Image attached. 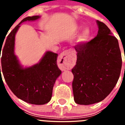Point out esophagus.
Instances as JSON below:
<instances>
[{"label":"esophagus","mask_w":125,"mask_h":125,"mask_svg":"<svg viewBox=\"0 0 125 125\" xmlns=\"http://www.w3.org/2000/svg\"><path fill=\"white\" fill-rule=\"evenodd\" d=\"M72 62L70 52L68 51H63L58 57V63L61 70L64 71L70 69Z\"/></svg>","instance_id":"esophagus-1"}]
</instances>
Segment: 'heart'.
<instances>
[{"label": "heart", "mask_w": 125, "mask_h": 125, "mask_svg": "<svg viewBox=\"0 0 125 125\" xmlns=\"http://www.w3.org/2000/svg\"><path fill=\"white\" fill-rule=\"evenodd\" d=\"M90 36V31L88 28L86 27L82 31L81 33L79 34L78 39V41L80 43H83L88 40Z\"/></svg>", "instance_id": "1"}]
</instances>
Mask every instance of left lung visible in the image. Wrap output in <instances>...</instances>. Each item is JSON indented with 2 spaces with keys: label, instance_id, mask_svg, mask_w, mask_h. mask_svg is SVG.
I'll list each match as a JSON object with an SVG mask.
<instances>
[{
  "label": "left lung",
  "instance_id": "obj_1",
  "mask_svg": "<svg viewBox=\"0 0 125 125\" xmlns=\"http://www.w3.org/2000/svg\"><path fill=\"white\" fill-rule=\"evenodd\" d=\"M98 32L93 39L75 46L77 52L73 91L77 104L99 103L111 92L121 73L122 59L118 39L103 22L96 21Z\"/></svg>",
  "mask_w": 125,
  "mask_h": 125
}]
</instances>
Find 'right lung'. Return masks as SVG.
Listing matches in <instances>:
<instances>
[{"mask_svg":"<svg viewBox=\"0 0 125 125\" xmlns=\"http://www.w3.org/2000/svg\"><path fill=\"white\" fill-rule=\"evenodd\" d=\"M40 18L39 15L25 17L10 32L2 50V71L0 66V74L3 73L13 93L27 103L38 105L50 101L54 84L61 74L57 65V54L46 52L38 63L24 68L15 55L14 49L15 34L20 25L24 22L34 21Z\"/></svg>","mask_w":125,"mask_h":125,"instance_id":"right-lung-1","label":"right lung"}]
</instances>
